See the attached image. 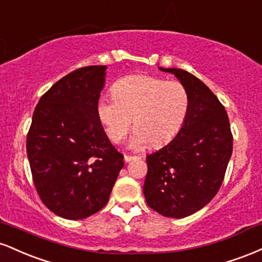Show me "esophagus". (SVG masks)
Returning <instances> with one entry per match:
<instances>
[{
	"label": "esophagus",
	"mask_w": 262,
	"mask_h": 262,
	"mask_svg": "<svg viewBox=\"0 0 262 262\" xmlns=\"http://www.w3.org/2000/svg\"><path fill=\"white\" fill-rule=\"evenodd\" d=\"M137 159H139L138 156H130V155H124V161L125 162H130L133 160H137Z\"/></svg>",
	"instance_id": "esophagus-1"
}]
</instances>
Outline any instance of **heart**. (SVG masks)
Segmentation results:
<instances>
[{"instance_id": "obj_1", "label": "heart", "mask_w": 262, "mask_h": 262, "mask_svg": "<svg viewBox=\"0 0 262 262\" xmlns=\"http://www.w3.org/2000/svg\"><path fill=\"white\" fill-rule=\"evenodd\" d=\"M188 110L189 95L181 82L149 75L123 77L112 86V97L97 102L98 118L113 143L127 137L133 118V149L169 143L181 130Z\"/></svg>"}]
</instances>
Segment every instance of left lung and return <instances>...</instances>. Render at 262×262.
I'll use <instances>...</instances> for the list:
<instances>
[{
  "label": "left lung",
  "instance_id": "left-lung-1",
  "mask_svg": "<svg viewBox=\"0 0 262 262\" xmlns=\"http://www.w3.org/2000/svg\"><path fill=\"white\" fill-rule=\"evenodd\" d=\"M187 89L189 110L167 145L146 156L144 196L164 217L185 218L208 204L223 182L233 135L223 104L200 79L181 69L159 68Z\"/></svg>",
  "mask_w": 262,
  "mask_h": 262
}]
</instances>
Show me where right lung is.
Wrapping results in <instances>:
<instances>
[{"label":"right lung","mask_w":262,"mask_h":262,"mask_svg":"<svg viewBox=\"0 0 262 262\" xmlns=\"http://www.w3.org/2000/svg\"><path fill=\"white\" fill-rule=\"evenodd\" d=\"M106 65L60 79L39 100L27 155L39 197L52 212L85 219L106 206L124 156L111 144L97 114Z\"/></svg>","instance_id":"add662e5"}]
</instances>
